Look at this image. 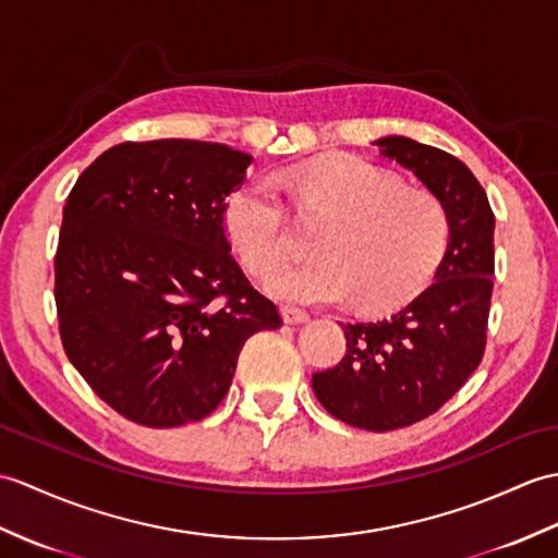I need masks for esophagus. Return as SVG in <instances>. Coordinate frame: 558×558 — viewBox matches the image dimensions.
Wrapping results in <instances>:
<instances>
[{
    "mask_svg": "<svg viewBox=\"0 0 558 558\" xmlns=\"http://www.w3.org/2000/svg\"><path fill=\"white\" fill-rule=\"evenodd\" d=\"M280 314H282V320L290 323V326H296V323H306L308 320L306 311L304 308H296V306H282Z\"/></svg>",
    "mask_w": 558,
    "mask_h": 558,
    "instance_id": "1",
    "label": "esophagus"
}]
</instances>
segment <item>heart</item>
<instances>
[{"mask_svg":"<svg viewBox=\"0 0 558 558\" xmlns=\"http://www.w3.org/2000/svg\"><path fill=\"white\" fill-rule=\"evenodd\" d=\"M292 192L302 209L330 216L311 262L270 270V294L302 304H338L356 296L366 311H387L418 296L442 262L449 216L433 192L407 187L385 168L356 157L318 159L296 168ZM230 240L254 274L288 252V206L274 178L247 180L226 199Z\"/></svg>","mask_w":558,"mask_h":558,"instance_id":"b5f03b06","label":"heart"}]
</instances>
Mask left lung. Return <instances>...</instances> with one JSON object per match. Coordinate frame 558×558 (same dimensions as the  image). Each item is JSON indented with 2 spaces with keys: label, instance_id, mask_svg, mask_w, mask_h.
Listing matches in <instances>:
<instances>
[{
  "label": "left lung",
  "instance_id": "obj_1",
  "mask_svg": "<svg viewBox=\"0 0 558 558\" xmlns=\"http://www.w3.org/2000/svg\"><path fill=\"white\" fill-rule=\"evenodd\" d=\"M380 154L409 168L449 216L435 282L397 314L340 323L347 354L311 385L330 416L373 433L430 416L481 366L495 276V214L469 166L451 154L390 135Z\"/></svg>",
  "mask_w": 558,
  "mask_h": 558
}]
</instances>
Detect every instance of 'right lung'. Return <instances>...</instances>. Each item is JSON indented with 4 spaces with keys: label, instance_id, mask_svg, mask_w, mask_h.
Here are the masks:
<instances>
[{
    "label": "right lung",
    "instance_id": "obj_1",
    "mask_svg": "<svg viewBox=\"0 0 558 558\" xmlns=\"http://www.w3.org/2000/svg\"><path fill=\"white\" fill-rule=\"evenodd\" d=\"M250 163L218 142H123L69 194L54 256L61 342L128 421L175 427L209 416L244 342L282 326L223 223Z\"/></svg>",
    "mask_w": 558,
    "mask_h": 558
}]
</instances>
